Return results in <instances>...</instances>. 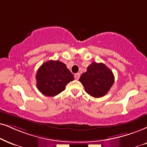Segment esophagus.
Instances as JSON below:
<instances>
[{
	"label": "esophagus",
	"instance_id": "34e87169",
	"mask_svg": "<svg viewBox=\"0 0 147 147\" xmlns=\"http://www.w3.org/2000/svg\"><path fill=\"white\" fill-rule=\"evenodd\" d=\"M80 73H77V74H75V79H77V80H78L80 78Z\"/></svg>",
	"mask_w": 147,
	"mask_h": 147
}]
</instances>
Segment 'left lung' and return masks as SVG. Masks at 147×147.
<instances>
[{
  "instance_id": "1",
  "label": "left lung",
  "mask_w": 147,
  "mask_h": 147,
  "mask_svg": "<svg viewBox=\"0 0 147 147\" xmlns=\"http://www.w3.org/2000/svg\"><path fill=\"white\" fill-rule=\"evenodd\" d=\"M113 72L102 63L93 62L80 77L79 81L91 96L101 98L107 94L114 83Z\"/></svg>"
}]
</instances>
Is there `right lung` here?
<instances>
[{
	"mask_svg": "<svg viewBox=\"0 0 147 147\" xmlns=\"http://www.w3.org/2000/svg\"><path fill=\"white\" fill-rule=\"evenodd\" d=\"M36 87L46 96H55L66 89L73 81V75L66 64L58 60H49L42 64L37 70Z\"/></svg>",
	"mask_w": 147,
	"mask_h": 147,
	"instance_id": "add662e5",
	"label": "right lung"
}]
</instances>
